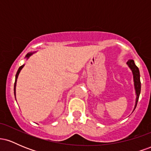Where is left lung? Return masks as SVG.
<instances>
[{"instance_id":"left-lung-1","label":"left lung","mask_w":151,"mask_h":151,"mask_svg":"<svg viewBox=\"0 0 151 151\" xmlns=\"http://www.w3.org/2000/svg\"><path fill=\"white\" fill-rule=\"evenodd\" d=\"M127 65L132 70L133 74V81H134V86L135 89H136V105H135V109H136L137 103H138V99H139L140 93H141V80H140V72L139 70H138V67L135 65L134 61L133 60H129L127 62Z\"/></svg>"}]
</instances>
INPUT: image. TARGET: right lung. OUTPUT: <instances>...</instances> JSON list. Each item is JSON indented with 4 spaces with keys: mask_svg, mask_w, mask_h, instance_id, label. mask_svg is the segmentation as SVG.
Instances as JSON below:
<instances>
[{
    "mask_svg": "<svg viewBox=\"0 0 151 151\" xmlns=\"http://www.w3.org/2000/svg\"><path fill=\"white\" fill-rule=\"evenodd\" d=\"M32 55V52H30V53H27V55H26V56H25V58H28L30 56V55ZM24 67V65H22L21 67H19V69H18V72H17V73H16V75H15V84H14V94H15V86H16V81H17V79H18V74H19V73H20V70H22V67Z\"/></svg>",
    "mask_w": 151,
    "mask_h": 151,
    "instance_id": "1",
    "label": "right lung"
}]
</instances>
